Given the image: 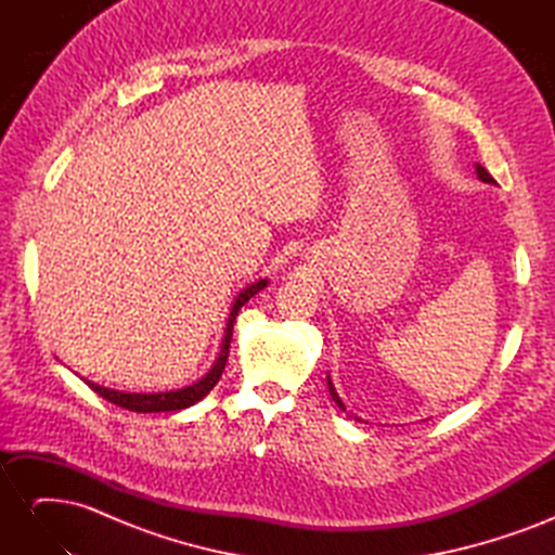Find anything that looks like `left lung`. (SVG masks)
<instances>
[{"instance_id":"left-lung-1","label":"left lung","mask_w":555,"mask_h":555,"mask_svg":"<svg viewBox=\"0 0 555 555\" xmlns=\"http://www.w3.org/2000/svg\"><path fill=\"white\" fill-rule=\"evenodd\" d=\"M477 176H479V180H483V182H495L493 178H491V173L483 169L481 164H477ZM328 391H331V398L335 400V405H338L343 412H345V405H343V400H340V396H338V391H335V386H333V382H331V377H328Z\"/></svg>"}]
</instances>
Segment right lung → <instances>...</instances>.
I'll return each mask as SVG.
<instances>
[{"instance_id":"1","label":"right lung","mask_w":555,"mask_h":555,"mask_svg":"<svg viewBox=\"0 0 555 555\" xmlns=\"http://www.w3.org/2000/svg\"><path fill=\"white\" fill-rule=\"evenodd\" d=\"M266 284H268V280L251 282L249 287H245L236 296V300H233L229 319H227V328H224V340H222V347H220V354H217L210 371L204 377H201L198 382H194L190 386H182V389H176V391H162V393L115 391V389H106V386H99V384L88 382V379H86V384L90 386L94 393H99L102 398H106L108 402H113V405L131 410V412H176V410H184V408L194 405V402H198L201 398H206L210 393L212 386L220 382V377L224 373L227 359H229V347H231V335H233V322H236V314H238V310L247 304L251 296L259 294L266 287Z\"/></svg>"}]
</instances>
